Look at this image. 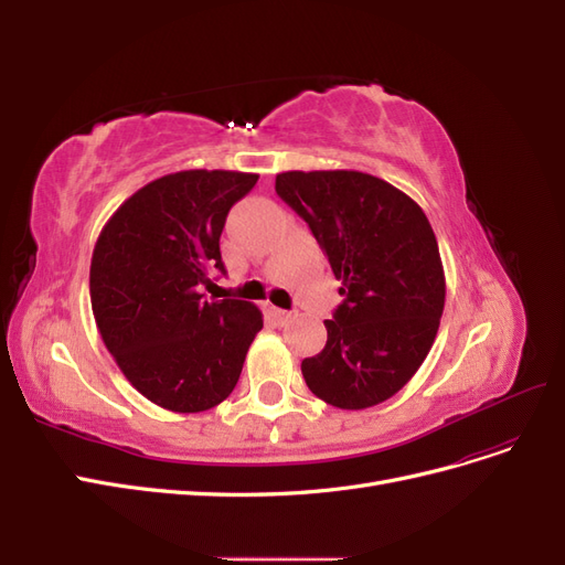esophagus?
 <instances>
[{"label": "esophagus", "mask_w": 565, "mask_h": 565, "mask_svg": "<svg viewBox=\"0 0 565 565\" xmlns=\"http://www.w3.org/2000/svg\"><path fill=\"white\" fill-rule=\"evenodd\" d=\"M270 313H273V318H276L280 324H285L289 318H292V313H289V311H282V309H273Z\"/></svg>", "instance_id": "esophagus-1"}]
</instances>
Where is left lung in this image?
<instances>
[{
	"mask_svg": "<svg viewBox=\"0 0 565 565\" xmlns=\"http://www.w3.org/2000/svg\"><path fill=\"white\" fill-rule=\"evenodd\" d=\"M276 193L309 224L347 297L324 320L328 344L303 358L306 386L341 409L388 401L429 355L446 306L429 218L396 185L353 169L282 172Z\"/></svg>",
	"mask_w": 565,
	"mask_h": 565,
	"instance_id": "left-lung-1",
	"label": "left lung"
}]
</instances>
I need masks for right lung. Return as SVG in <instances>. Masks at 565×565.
<instances>
[{
    "label": "right lung",
    "instance_id": "add662e5",
    "mask_svg": "<svg viewBox=\"0 0 565 565\" xmlns=\"http://www.w3.org/2000/svg\"><path fill=\"white\" fill-rule=\"evenodd\" d=\"M259 174L185 169L139 188L100 231L89 270L96 328L129 384L172 413H204L231 396L264 328L259 306L204 301L224 270L228 210Z\"/></svg>",
    "mask_w": 565,
    "mask_h": 565
}]
</instances>
